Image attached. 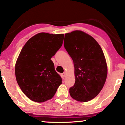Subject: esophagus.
Returning <instances> with one entry per match:
<instances>
[{
    "instance_id": "1",
    "label": "esophagus",
    "mask_w": 125,
    "mask_h": 125,
    "mask_svg": "<svg viewBox=\"0 0 125 125\" xmlns=\"http://www.w3.org/2000/svg\"><path fill=\"white\" fill-rule=\"evenodd\" d=\"M66 73L65 72H64L62 74V76L63 77H65V76H66Z\"/></svg>"
}]
</instances>
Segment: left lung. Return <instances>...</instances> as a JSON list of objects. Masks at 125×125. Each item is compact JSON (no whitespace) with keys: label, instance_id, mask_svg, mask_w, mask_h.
Wrapping results in <instances>:
<instances>
[{"label":"left lung","instance_id":"obj_1","mask_svg":"<svg viewBox=\"0 0 125 125\" xmlns=\"http://www.w3.org/2000/svg\"><path fill=\"white\" fill-rule=\"evenodd\" d=\"M65 37L64 47L74 66L75 83L69 89L70 95L78 101L88 102L98 94L105 83V56L97 41L85 32L74 31L66 33Z\"/></svg>","mask_w":125,"mask_h":125}]
</instances>
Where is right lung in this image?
<instances>
[{"mask_svg": "<svg viewBox=\"0 0 125 125\" xmlns=\"http://www.w3.org/2000/svg\"><path fill=\"white\" fill-rule=\"evenodd\" d=\"M64 34L37 33L22 48L15 64L17 83L31 100L42 102L50 100L62 83L51 60L61 47Z\"/></svg>", "mask_w": 125, "mask_h": 125, "instance_id": "1", "label": "right lung"}]
</instances>
